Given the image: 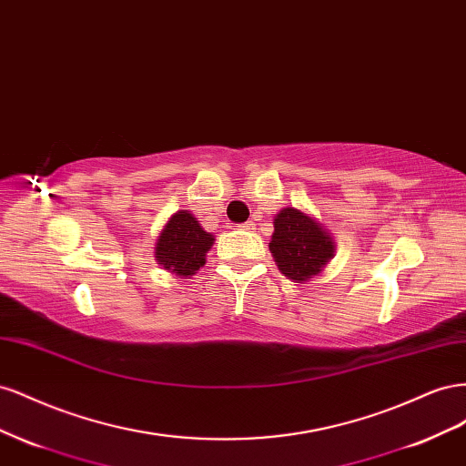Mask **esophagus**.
I'll return each mask as SVG.
<instances>
[{"mask_svg": "<svg viewBox=\"0 0 466 466\" xmlns=\"http://www.w3.org/2000/svg\"><path fill=\"white\" fill-rule=\"evenodd\" d=\"M238 228H241L243 231H252V229H255V223L247 221V223H243V225H238Z\"/></svg>", "mask_w": 466, "mask_h": 466, "instance_id": "34e87169", "label": "esophagus"}]
</instances>
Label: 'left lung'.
<instances>
[{
  "mask_svg": "<svg viewBox=\"0 0 466 466\" xmlns=\"http://www.w3.org/2000/svg\"><path fill=\"white\" fill-rule=\"evenodd\" d=\"M268 247L279 272L298 284L319 276L336 252L334 237L327 225L299 208H281L278 211Z\"/></svg>",
  "mask_w": 466,
  "mask_h": 466,
  "instance_id": "left-lung-1",
  "label": "left lung"
}]
</instances>
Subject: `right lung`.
Returning a JSON list of instances; mask_svg holds the SVG:
<instances>
[{"label": "right lung", "mask_w": 466, "mask_h": 466, "mask_svg": "<svg viewBox=\"0 0 466 466\" xmlns=\"http://www.w3.org/2000/svg\"><path fill=\"white\" fill-rule=\"evenodd\" d=\"M214 241V235L204 231L188 209H178L159 231L155 260L168 274L187 279L206 264V252Z\"/></svg>", "instance_id": "add662e5"}]
</instances>
